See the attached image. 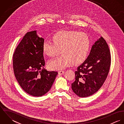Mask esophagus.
Here are the masks:
<instances>
[{
    "label": "esophagus",
    "instance_id": "34e87169",
    "mask_svg": "<svg viewBox=\"0 0 124 124\" xmlns=\"http://www.w3.org/2000/svg\"><path fill=\"white\" fill-rule=\"evenodd\" d=\"M64 73V71H58V73H59V74H60V75H62V74H63Z\"/></svg>",
    "mask_w": 124,
    "mask_h": 124
}]
</instances>
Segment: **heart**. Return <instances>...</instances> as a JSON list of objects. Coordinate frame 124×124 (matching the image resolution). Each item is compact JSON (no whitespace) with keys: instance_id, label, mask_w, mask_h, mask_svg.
Listing matches in <instances>:
<instances>
[{"instance_id":"b5f03b06","label":"heart","mask_w":124,"mask_h":124,"mask_svg":"<svg viewBox=\"0 0 124 124\" xmlns=\"http://www.w3.org/2000/svg\"><path fill=\"white\" fill-rule=\"evenodd\" d=\"M53 42L45 41L42 45L43 53L49 57L62 55L48 63L52 70H60L71 66L74 63L79 64L87 58L91 48V40L85 33L74 31H60L52 37Z\"/></svg>"}]
</instances>
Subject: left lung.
Masks as SVG:
<instances>
[{
    "mask_svg": "<svg viewBox=\"0 0 124 124\" xmlns=\"http://www.w3.org/2000/svg\"><path fill=\"white\" fill-rule=\"evenodd\" d=\"M110 64L108 46L101 37L92 46L87 59L75 71V80L71 84L73 92L81 97H88L97 92L106 80Z\"/></svg>",
    "mask_w": 124,
    "mask_h": 124,
    "instance_id": "left-lung-1",
    "label": "left lung"
}]
</instances>
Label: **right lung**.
I'll use <instances>...</instances> for the list:
<instances>
[{"instance_id": "right-lung-1", "label": "right lung", "mask_w": 124, "mask_h": 124, "mask_svg": "<svg viewBox=\"0 0 124 124\" xmlns=\"http://www.w3.org/2000/svg\"><path fill=\"white\" fill-rule=\"evenodd\" d=\"M44 39L37 31L27 32L16 48L13 56L15 76L23 90L33 96H41L51 88L57 71H47L42 52Z\"/></svg>"}]
</instances>
